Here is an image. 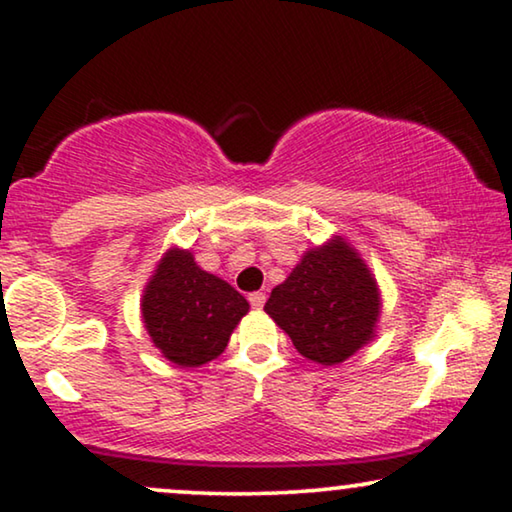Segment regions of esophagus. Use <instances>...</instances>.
<instances>
[{
	"mask_svg": "<svg viewBox=\"0 0 512 512\" xmlns=\"http://www.w3.org/2000/svg\"><path fill=\"white\" fill-rule=\"evenodd\" d=\"M249 303H251V307H256V310H261V307L265 305V293L263 291L249 293Z\"/></svg>",
	"mask_w": 512,
	"mask_h": 512,
	"instance_id": "1",
	"label": "esophagus"
}]
</instances>
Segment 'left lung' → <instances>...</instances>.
<instances>
[{
    "instance_id": "8db88e82",
    "label": "left lung",
    "mask_w": 512,
    "mask_h": 512,
    "mask_svg": "<svg viewBox=\"0 0 512 512\" xmlns=\"http://www.w3.org/2000/svg\"><path fill=\"white\" fill-rule=\"evenodd\" d=\"M305 359L338 366L375 338L377 279L342 235L307 249L263 307Z\"/></svg>"
}]
</instances>
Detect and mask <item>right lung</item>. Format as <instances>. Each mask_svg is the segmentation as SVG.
Masks as SVG:
<instances>
[{
	"label": "right lung",
	"instance_id": "1",
	"mask_svg": "<svg viewBox=\"0 0 512 512\" xmlns=\"http://www.w3.org/2000/svg\"><path fill=\"white\" fill-rule=\"evenodd\" d=\"M247 312V298L202 270L191 249H167L142 293L146 333L179 368H200L221 356Z\"/></svg>",
	"mask_w": 512,
	"mask_h": 512
}]
</instances>
